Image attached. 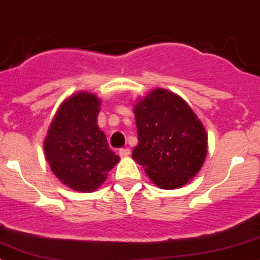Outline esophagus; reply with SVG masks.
Wrapping results in <instances>:
<instances>
[{"mask_svg": "<svg viewBox=\"0 0 260 260\" xmlns=\"http://www.w3.org/2000/svg\"><path fill=\"white\" fill-rule=\"evenodd\" d=\"M119 155H120V157H127L131 155V150L128 149V147H125V149H120L119 150Z\"/></svg>", "mask_w": 260, "mask_h": 260, "instance_id": "1", "label": "esophagus"}]
</instances>
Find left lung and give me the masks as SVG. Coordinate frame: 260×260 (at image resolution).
<instances>
[{
  "instance_id": "1",
  "label": "left lung",
  "mask_w": 260,
  "mask_h": 260,
  "mask_svg": "<svg viewBox=\"0 0 260 260\" xmlns=\"http://www.w3.org/2000/svg\"><path fill=\"white\" fill-rule=\"evenodd\" d=\"M138 144L132 151L154 185L183 187L200 172L208 154L204 124L181 96L154 88L133 104Z\"/></svg>"
}]
</instances>
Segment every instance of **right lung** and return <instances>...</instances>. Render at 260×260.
I'll return each mask as SVG.
<instances>
[{
  "label": "right lung",
  "mask_w": 260,
  "mask_h": 260,
  "mask_svg": "<svg viewBox=\"0 0 260 260\" xmlns=\"http://www.w3.org/2000/svg\"><path fill=\"white\" fill-rule=\"evenodd\" d=\"M103 100L79 91L60 104L43 141L46 160L61 183L79 192L100 188L120 157L97 125Z\"/></svg>",
  "instance_id": "obj_1"
}]
</instances>
